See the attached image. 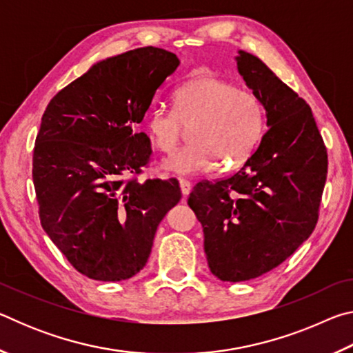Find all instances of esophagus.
I'll return each instance as SVG.
<instances>
[{
    "instance_id": "34e87169",
    "label": "esophagus",
    "mask_w": 353,
    "mask_h": 353,
    "mask_svg": "<svg viewBox=\"0 0 353 353\" xmlns=\"http://www.w3.org/2000/svg\"><path fill=\"white\" fill-rule=\"evenodd\" d=\"M179 185H181L182 194L183 196H188L190 191H191V182H188L187 179H181V181H179Z\"/></svg>"
}]
</instances>
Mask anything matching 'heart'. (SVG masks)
I'll list each match as a JSON object with an SVG mask.
<instances>
[{
  "label": "heart",
  "mask_w": 353,
  "mask_h": 353,
  "mask_svg": "<svg viewBox=\"0 0 353 353\" xmlns=\"http://www.w3.org/2000/svg\"><path fill=\"white\" fill-rule=\"evenodd\" d=\"M193 143L170 155L163 168L191 176L243 163L254 152L265 129V110L252 92L236 88L218 76H199L172 93V110L154 107L145 118V129L155 149L172 152L191 126Z\"/></svg>",
  "instance_id": "heart-1"
}]
</instances>
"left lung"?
<instances>
[{
  "label": "left lung",
  "instance_id": "obj_1",
  "mask_svg": "<svg viewBox=\"0 0 353 353\" xmlns=\"http://www.w3.org/2000/svg\"><path fill=\"white\" fill-rule=\"evenodd\" d=\"M236 65L270 129L235 174L198 182L188 198L204 229L208 268L223 282L270 272L312 235L328 166L305 101L259 57L240 51Z\"/></svg>",
  "mask_w": 353,
  "mask_h": 353
}]
</instances>
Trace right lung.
<instances>
[{
    "label": "right lung",
    "instance_id": "obj_1",
    "mask_svg": "<svg viewBox=\"0 0 353 353\" xmlns=\"http://www.w3.org/2000/svg\"><path fill=\"white\" fill-rule=\"evenodd\" d=\"M179 63L154 46L109 57L62 88L41 117L32 155L40 223L88 279L139 274L160 221L182 198L174 177L139 182L152 149L135 130Z\"/></svg>",
    "mask_w": 353,
    "mask_h": 353
}]
</instances>
